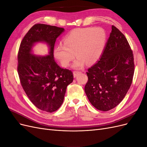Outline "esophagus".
Masks as SVG:
<instances>
[{"mask_svg": "<svg viewBox=\"0 0 147 147\" xmlns=\"http://www.w3.org/2000/svg\"><path fill=\"white\" fill-rule=\"evenodd\" d=\"M82 72H80V71H74V77H76L78 75H79L80 74H81Z\"/></svg>", "mask_w": 147, "mask_h": 147, "instance_id": "obj_1", "label": "esophagus"}]
</instances>
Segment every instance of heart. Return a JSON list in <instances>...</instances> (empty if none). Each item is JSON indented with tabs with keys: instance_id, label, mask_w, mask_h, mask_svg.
<instances>
[{
	"instance_id": "1",
	"label": "heart",
	"mask_w": 147,
	"mask_h": 147,
	"mask_svg": "<svg viewBox=\"0 0 147 147\" xmlns=\"http://www.w3.org/2000/svg\"><path fill=\"white\" fill-rule=\"evenodd\" d=\"M106 33L101 28L75 29L54 49L55 58L61 65L68 67L76 56L74 68H82L86 63L93 64L99 59L106 43Z\"/></svg>"
}]
</instances>
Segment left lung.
<instances>
[{"label":"left lung","mask_w":147,"mask_h":147,"mask_svg":"<svg viewBox=\"0 0 147 147\" xmlns=\"http://www.w3.org/2000/svg\"><path fill=\"white\" fill-rule=\"evenodd\" d=\"M134 55L126 38L115 26L100 60L88 69L84 91L97 110L109 111L125 97L134 73Z\"/></svg>","instance_id":"1"}]
</instances>
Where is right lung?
Segmentation results:
<instances>
[{
	"label": "right lung",
	"mask_w": 147,
	"mask_h": 147,
	"mask_svg": "<svg viewBox=\"0 0 147 147\" xmlns=\"http://www.w3.org/2000/svg\"><path fill=\"white\" fill-rule=\"evenodd\" d=\"M64 28L44 24L31 28L21 42L18 54V73L20 83L32 103L38 109L51 113L63 103L66 88L73 82L72 71L60 67L54 59V47ZM39 41L48 43L49 55H32L33 44Z\"/></svg>",
	"instance_id": "right-lung-1"
}]
</instances>
